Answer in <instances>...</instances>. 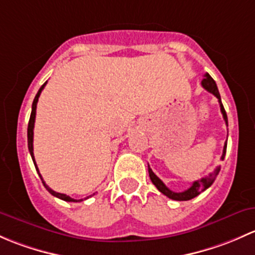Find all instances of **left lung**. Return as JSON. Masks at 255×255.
<instances>
[{"instance_id": "8db88e82", "label": "left lung", "mask_w": 255, "mask_h": 255, "mask_svg": "<svg viewBox=\"0 0 255 255\" xmlns=\"http://www.w3.org/2000/svg\"><path fill=\"white\" fill-rule=\"evenodd\" d=\"M201 85H203V87L206 89L207 92H210V93L214 94L215 97H216L217 99H219V103H220V108H221V113L222 115H224V119H225V123L226 125L228 127V120H227V114H226V110L224 108V106H222V102H221V97H220V93H219V89H217V86H216V82L214 81V78L211 77V76L209 75V73H205L204 75V78L203 81H201ZM226 149H227V141L225 142V146H224V152H222V156H221V159L224 161L225 158V154H226ZM220 169L221 168L217 167L216 169H215L214 173H210L209 175L205 178H201L200 180H196V182H194L193 184H191L190 188H188L186 190L182 191V193H174V191H172L170 189H168L166 184H164L163 182H162L161 179H159L158 177H157L156 174H154L153 172H152V169L149 168L148 166V174H149V178H151L152 183H153L154 185H156V188L158 189L159 191H161L162 194H164V195L168 196L169 199H172V200H177V201H186V200H190V199L195 198V196H198L199 194H201L203 191H205L209 186L212 185V183L215 182V179H216L217 174H219Z\"/></svg>"}]
</instances>
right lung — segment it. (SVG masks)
Here are the masks:
<instances>
[{
	"label": "right lung",
	"instance_id": "obj_1",
	"mask_svg": "<svg viewBox=\"0 0 255 255\" xmlns=\"http://www.w3.org/2000/svg\"><path fill=\"white\" fill-rule=\"evenodd\" d=\"M45 85H46V82L44 83L43 86H41L40 89H39V91H38V93H36V96H35V98H34V101H33V106H31L30 119H29V123H28V148H29V152H30L31 159H33V162H34V166H35V169H36V172H38L39 177H40L41 182H43V184H44V186H45V188H46V190H48L49 193L51 194V195L56 196V198L61 199V200H65V201H71V203H78V201H82L83 199H81V200H76V199H72V198H70V196H69V195H66V194L56 193V191H54V190H52V189H50L49 186L45 184V182H44L43 177H41L40 172H39V169H38V166H36V163H35V159H34V152H33V135H34V131H33V130H34V123H35V114H36V103H38V99H39V97H40V93H41V91H43L44 87H45ZM93 195H94V194H93ZM91 196H92V195H91ZM88 198H89V196H88ZM88 198H86V199H88Z\"/></svg>",
	"mask_w": 255,
	"mask_h": 255
}]
</instances>
